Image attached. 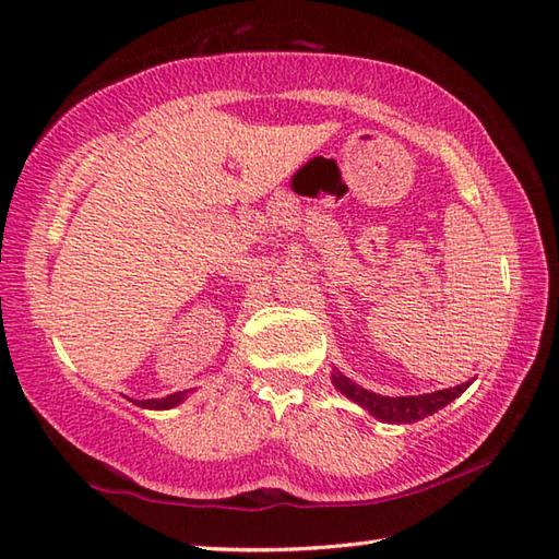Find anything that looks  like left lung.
Here are the masks:
<instances>
[{"label":"left lung","mask_w":559,"mask_h":559,"mask_svg":"<svg viewBox=\"0 0 559 559\" xmlns=\"http://www.w3.org/2000/svg\"><path fill=\"white\" fill-rule=\"evenodd\" d=\"M332 382L342 394H346L356 404L368 408L370 414L384 420V424H414V420L436 414L438 408L448 406L471 384V382H462L450 390H438V392L418 394V396H380L376 392L364 390L361 384L352 382L349 378H344L340 370H334L332 373Z\"/></svg>","instance_id":"obj_1"}]
</instances>
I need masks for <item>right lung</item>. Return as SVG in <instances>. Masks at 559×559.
Masks as SVG:
<instances>
[{"label": "right lung", "mask_w": 559, "mask_h": 559, "mask_svg": "<svg viewBox=\"0 0 559 559\" xmlns=\"http://www.w3.org/2000/svg\"><path fill=\"white\" fill-rule=\"evenodd\" d=\"M186 392H175V394H167L163 400H145V402H135L139 406L145 408H169V406H177L183 400Z\"/></svg>", "instance_id": "1"}]
</instances>
